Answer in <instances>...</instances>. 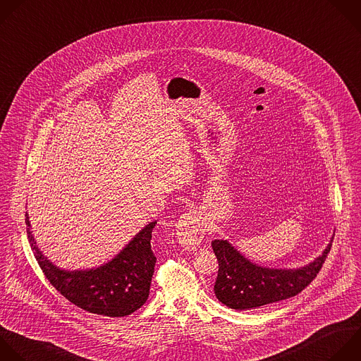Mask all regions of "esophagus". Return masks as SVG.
<instances>
[{"label":"esophagus","instance_id":"esophagus-1","mask_svg":"<svg viewBox=\"0 0 361 361\" xmlns=\"http://www.w3.org/2000/svg\"><path fill=\"white\" fill-rule=\"evenodd\" d=\"M205 222L195 209H188L183 214L177 222V239L178 243L187 248H197L205 233Z\"/></svg>","mask_w":361,"mask_h":361}]
</instances>
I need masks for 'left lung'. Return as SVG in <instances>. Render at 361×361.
Here are the masks:
<instances>
[{
  "instance_id": "obj_1",
  "label": "left lung",
  "mask_w": 361,
  "mask_h": 361,
  "mask_svg": "<svg viewBox=\"0 0 361 361\" xmlns=\"http://www.w3.org/2000/svg\"><path fill=\"white\" fill-rule=\"evenodd\" d=\"M211 245L218 261L215 296L236 310H250L296 296L317 276L331 248L330 243L320 257L303 268L269 269L252 264L224 239H215Z\"/></svg>"
}]
</instances>
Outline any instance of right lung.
Segmentation results:
<instances>
[{"mask_svg": "<svg viewBox=\"0 0 361 361\" xmlns=\"http://www.w3.org/2000/svg\"><path fill=\"white\" fill-rule=\"evenodd\" d=\"M31 250L51 285L71 303L102 316L123 317L140 309L150 292L156 257L152 251V232L157 221L146 225L110 262L87 271H63L49 262L38 250L28 214Z\"/></svg>", "mask_w": 361, "mask_h": 361, "instance_id": "add662e5", "label": "right lung"}]
</instances>
